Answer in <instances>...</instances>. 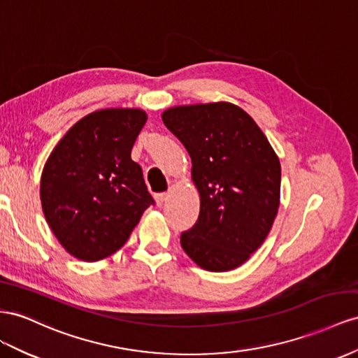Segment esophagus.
<instances>
[{"label":"esophagus","instance_id":"esophagus-1","mask_svg":"<svg viewBox=\"0 0 358 358\" xmlns=\"http://www.w3.org/2000/svg\"><path fill=\"white\" fill-rule=\"evenodd\" d=\"M167 199H169V194H167V192H161V194H157L155 196V201H157V206H162L164 205V203H166L167 201Z\"/></svg>","mask_w":358,"mask_h":358}]
</instances>
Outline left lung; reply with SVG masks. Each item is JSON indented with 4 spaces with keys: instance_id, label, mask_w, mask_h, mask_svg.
Returning <instances> with one entry per match:
<instances>
[{
    "instance_id": "8db88e82",
    "label": "left lung",
    "mask_w": 358,
    "mask_h": 358,
    "mask_svg": "<svg viewBox=\"0 0 358 358\" xmlns=\"http://www.w3.org/2000/svg\"><path fill=\"white\" fill-rule=\"evenodd\" d=\"M161 117L188 150L200 196L199 220L180 235V245L206 271H231L247 262L273 227L282 180L277 153L235 103L178 105Z\"/></svg>"
}]
</instances>
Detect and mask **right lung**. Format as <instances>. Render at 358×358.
I'll list each match as a JSON object with an SVG mask.
<instances>
[{
	"mask_svg": "<svg viewBox=\"0 0 358 358\" xmlns=\"http://www.w3.org/2000/svg\"><path fill=\"white\" fill-rule=\"evenodd\" d=\"M148 114L103 108L84 115L57 143L41 178L52 234L71 256L96 262L127 243L152 203L131 150Z\"/></svg>",
	"mask_w": 358,
	"mask_h": 358,
	"instance_id": "add662e5",
	"label": "right lung"
}]
</instances>
